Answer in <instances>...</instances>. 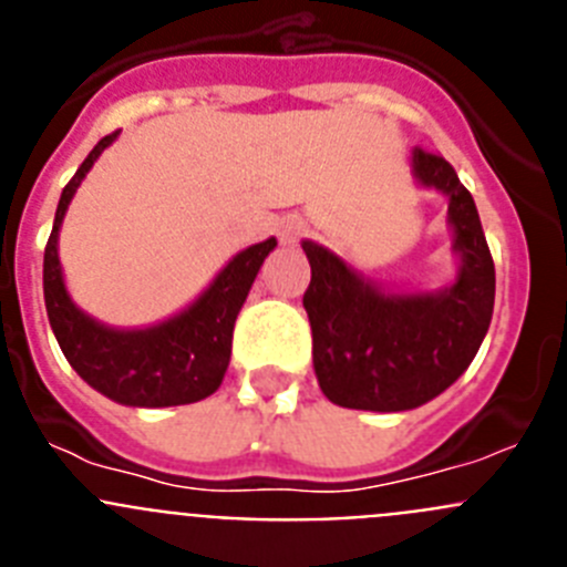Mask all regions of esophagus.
<instances>
[{
  "mask_svg": "<svg viewBox=\"0 0 567 567\" xmlns=\"http://www.w3.org/2000/svg\"><path fill=\"white\" fill-rule=\"evenodd\" d=\"M300 235H303V224L300 221H287L280 227V240H284V244H295Z\"/></svg>",
  "mask_w": 567,
  "mask_h": 567,
  "instance_id": "esophagus-1",
  "label": "esophagus"
}]
</instances>
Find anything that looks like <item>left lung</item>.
Returning <instances> with one entry per match:
<instances>
[{
    "mask_svg": "<svg viewBox=\"0 0 567 567\" xmlns=\"http://www.w3.org/2000/svg\"><path fill=\"white\" fill-rule=\"evenodd\" d=\"M420 187L449 195L454 284L434 292H389L343 258L303 240L312 280L303 309L312 327L320 392L363 412H409L445 392L477 354L494 312V260L468 189L443 155L414 150Z\"/></svg>",
    "mask_w": 567,
    "mask_h": 567,
    "instance_id": "8db88e82",
    "label": "left lung"
}]
</instances>
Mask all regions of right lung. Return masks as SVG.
I'll use <instances>...</instances> for the list:
<instances>
[{
	"label": "right lung",
	"instance_id": "1",
	"mask_svg": "<svg viewBox=\"0 0 567 567\" xmlns=\"http://www.w3.org/2000/svg\"><path fill=\"white\" fill-rule=\"evenodd\" d=\"M104 135L59 198L53 233L44 247V307L50 329L79 378L104 398L138 409L198 403L221 385L233 354V329L260 264L278 247L267 238L235 255L215 280L175 318L147 329H113L73 303L59 264V229L70 198L99 155L115 142Z\"/></svg>",
	"mask_w": 567,
	"mask_h": 567
}]
</instances>
